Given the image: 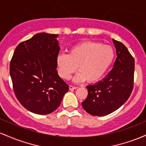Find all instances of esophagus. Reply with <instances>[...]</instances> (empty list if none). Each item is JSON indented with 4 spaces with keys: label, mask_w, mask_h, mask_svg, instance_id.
Listing matches in <instances>:
<instances>
[{
    "label": "esophagus",
    "mask_w": 146,
    "mask_h": 146,
    "mask_svg": "<svg viewBox=\"0 0 146 146\" xmlns=\"http://www.w3.org/2000/svg\"><path fill=\"white\" fill-rule=\"evenodd\" d=\"M77 88H78L77 86H72V85H69V90H73L76 89Z\"/></svg>",
    "instance_id": "esophagus-1"
}]
</instances>
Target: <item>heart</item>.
<instances>
[{"label": "heart", "instance_id": "heart-1", "mask_svg": "<svg viewBox=\"0 0 146 146\" xmlns=\"http://www.w3.org/2000/svg\"><path fill=\"white\" fill-rule=\"evenodd\" d=\"M115 51L109 45L93 41H85L72 46L68 54H59L56 58L58 74L68 80L78 67L80 72L74 78L75 82L86 80L95 82L103 78L111 66Z\"/></svg>", "mask_w": 146, "mask_h": 146}]
</instances>
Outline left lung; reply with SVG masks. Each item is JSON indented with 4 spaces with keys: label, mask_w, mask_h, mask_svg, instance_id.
Instances as JSON below:
<instances>
[{
    "label": "left lung",
    "mask_w": 146,
    "mask_h": 146,
    "mask_svg": "<svg viewBox=\"0 0 146 146\" xmlns=\"http://www.w3.org/2000/svg\"><path fill=\"white\" fill-rule=\"evenodd\" d=\"M113 41L117 56L113 68L101 81L86 86L88 96L82 103L84 109L93 116H104L118 109L133 89L135 59L123 43Z\"/></svg>",
    "instance_id": "left-lung-1"
}]
</instances>
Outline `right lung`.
Segmentation results:
<instances>
[{"mask_svg": "<svg viewBox=\"0 0 146 146\" xmlns=\"http://www.w3.org/2000/svg\"><path fill=\"white\" fill-rule=\"evenodd\" d=\"M58 34L40 33L16 46L9 73L15 95L27 110L38 115L59 107L68 85L58 74Z\"/></svg>", "mask_w": 146, "mask_h": 146, "instance_id": "obj_1", "label": "right lung"}]
</instances>
